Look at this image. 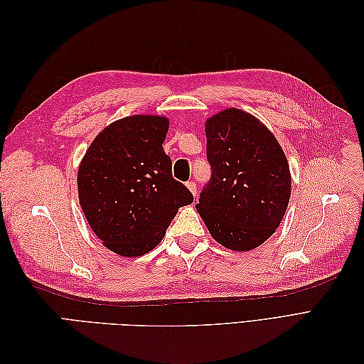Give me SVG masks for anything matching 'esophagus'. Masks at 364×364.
<instances>
[{
	"label": "esophagus",
	"mask_w": 364,
	"mask_h": 364,
	"mask_svg": "<svg viewBox=\"0 0 364 364\" xmlns=\"http://www.w3.org/2000/svg\"><path fill=\"white\" fill-rule=\"evenodd\" d=\"M186 186H188V190L193 193V196L196 197V194H197V183L194 182V181H190V182H186Z\"/></svg>",
	"instance_id": "34e87169"
}]
</instances>
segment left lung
<instances>
[{"label": "left lung", "instance_id": "1", "mask_svg": "<svg viewBox=\"0 0 364 364\" xmlns=\"http://www.w3.org/2000/svg\"><path fill=\"white\" fill-rule=\"evenodd\" d=\"M205 132L211 179L197 211L222 246L255 249L277 230L287 209V158L266 126L235 107L206 119Z\"/></svg>", "mask_w": 364, "mask_h": 364}]
</instances>
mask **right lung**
Listing matches in <instances>:
<instances>
[{"instance_id":"right-lung-1","label":"right lung","mask_w":364,"mask_h":364,"mask_svg":"<svg viewBox=\"0 0 364 364\" xmlns=\"http://www.w3.org/2000/svg\"><path fill=\"white\" fill-rule=\"evenodd\" d=\"M168 119L134 115L107 126L79 167V200L94 234L123 257L155 249L181 206L194 197L171 174L162 142Z\"/></svg>"}]
</instances>
